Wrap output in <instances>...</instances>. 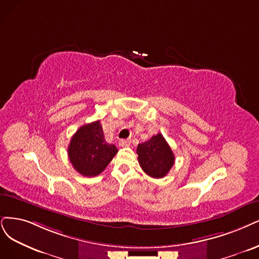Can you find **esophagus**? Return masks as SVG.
I'll return each mask as SVG.
<instances>
[{
  "label": "esophagus",
  "instance_id": "1",
  "mask_svg": "<svg viewBox=\"0 0 259 259\" xmlns=\"http://www.w3.org/2000/svg\"><path fill=\"white\" fill-rule=\"evenodd\" d=\"M131 144V140H120L119 141V146L121 147H128Z\"/></svg>",
  "mask_w": 259,
  "mask_h": 259
}]
</instances>
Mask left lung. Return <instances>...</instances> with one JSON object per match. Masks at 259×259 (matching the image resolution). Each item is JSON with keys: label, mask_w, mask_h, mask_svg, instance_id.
<instances>
[{"label": "left lung", "mask_w": 259, "mask_h": 259, "mask_svg": "<svg viewBox=\"0 0 259 259\" xmlns=\"http://www.w3.org/2000/svg\"><path fill=\"white\" fill-rule=\"evenodd\" d=\"M142 169L152 178H163L175 163V156L161 133L141 143L137 148Z\"/></svg>", "instance_id": "1"}]
</instances>
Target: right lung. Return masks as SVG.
I'll return each instance as SVG.
<instances>
[{
  "instance_id": "obj_1",
  "label": "right lung",
  "mask_w": 259,
  "mask_h": 259,
  "mask_svg": "<svg viewBox=\"0 0 259 259\" xmlns=\"http://www.w3.org/2000/svg\"><path fill=\"white\" fill-rule=\"evenodd\" d=\"M117 151L116 146L105 141L100 120H97L76 130L68 146V157L78 173L94 177L108 166Z\"/></svg>"
}]
</instances>
